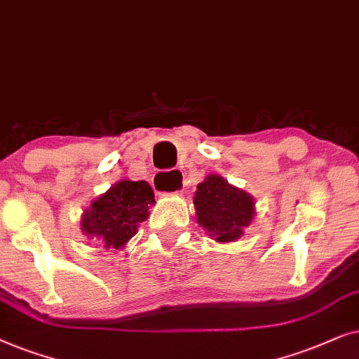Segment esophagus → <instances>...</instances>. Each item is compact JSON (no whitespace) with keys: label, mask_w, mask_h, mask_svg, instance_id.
<instances>
[{"label":"esophagus","mask_w":359,"mask_h":359,"mask_svg":"<svg viewBox=\"0 0 359 359\" xmlns=\"http://www.w3.org/2000/svg\"><path fill=\"white\" fill-rule=\"evenodd\" d=\"M156 192L159 194H177L182 189V172H157L152 179Z\"/></svg>","instance_id":"obj_1"}]
</instances>
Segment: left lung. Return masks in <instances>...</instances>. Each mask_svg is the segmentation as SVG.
Returning a JSON list of instances; mask_svg holds the SVG:
<instances>
[{
  "label": "left lung",
  "instance_id": "left-lung-1",
  "mask_svg": "<svg viewBox=\"0 0 359 359\" xmlns=\"http://www.w3.org/2000/svg\"><path fill=\"white\" fill-rule=\"evenodd\" d=\"M194 205L197 223L218 243L238 240L255 218V200L251 195L213 174L197 185Z\"/></svg>",
  "mask_w": 359,
  "mask_h": 359
}]
</instances>
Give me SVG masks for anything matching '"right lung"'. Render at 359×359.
<instances>
[{
  "mask_svg": "<svg viewBox=\"0 0 359 359\" xmlns=\"http://www.w3.org/2000/svg\"><path fill=\"white\" fill-rule=\"evenodd\" d=\"M154 192L146 180H121L93 200L82 215V231L107 250H123L136 235L137 224L149 217Z\"/></svg>",
  "mask_w": 359,
  "mask_h": 359,
  "instance_id": "obj_1",
  "label": "right lung"
}]
</instances>
